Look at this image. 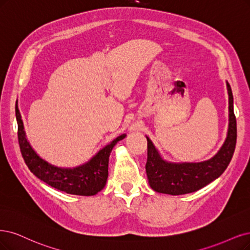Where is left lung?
I'll list each match as a JSON object with an SVG mask.
<instances>
[{"label":"left lung","mask_w":250,"mask_h":250,"mask_svg":"<svg viewBox=\"0 0 250 250\" xmlns=\"http://www.w3.org/2000/svg\"><path fill=\"white\" fill-rule=\"evenodd\" d=\"M229 124L226 142L211 160L202 163L172 164L165 162L147 138L146 174L153 190L168 195H184L197 191L218 178L229 166L236 147L237 122L234 113L233 94L229 83Z\"/></svg>","instance_id":"left-lung-1"}]
</instances>
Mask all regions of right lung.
Here are the masks:
<instances>
[{
  "mask_svg": "<svg viewBox=\"0 0 250 250\" xmlns=\"http://www.w3.org/2000/svg\"><path fill=\"white\" fill-rule=\"evenodd\" d=\"M15 115L21 152L27 168L35 176L48 186L71 195L94 196L104 188L108 177L110 152L125 135L117 137L114 141L100 150L87 164L74 169H62L45 162L33 150L25 138L23 123L17 106L15 107Z\"/></svg>",
  "mask_w": 250,
  "mask_h": 250,
  "instance_id": "add662e5",
  "label": "right lung"
}]
</instances>
